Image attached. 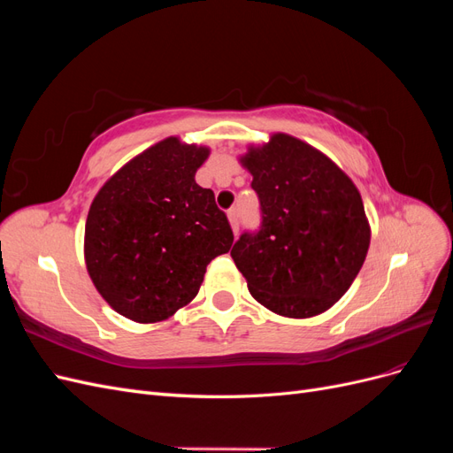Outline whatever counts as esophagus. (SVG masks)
Wrapping results in <instances>:
<instances>
[{"mask_svg": "<svg viewBox=\"0 0 453 453\" xmlns=\"http://www.w3.org/2000/svg\"><path fill=\"white\" fill-rule=\"evenodd\" d=\"M228 221H230L232 230H234V234H238V230H240V215H238L236 208L228 210Z\"/></svg>", "mask_w": 453, "mask_h": 453, "instance_id": "1", "label": "esophagus"}]
</instances>
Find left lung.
Returning a JSON list of instances; mask_svg holds the SVG:
<instances>
[{"instance_id":"1","label":"left lung","mask_w":453,"mask_h":453,"mask_svg":"<svg viewBox=\"0 0 453 453\" xmlns=\"http://www.w3.org/2000/svg\"><path fill=\"white\" fill-rule=\"evenodd\" d=\"M240 162L253 175L263 217L230 251L250 293L285 318L323 313L357 278L370 245L357 187L321 150L287 134Z\"/></svg>"}]
</instances>
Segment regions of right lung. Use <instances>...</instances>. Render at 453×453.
I'll return each instance as SVG.
<instances>
[{
  "label": "right lung",
  "mask_w": 453,
  "mask_h": 453,
  "mask_svg": "<svg viewBox=\"0 0 453 453\" xmlns=\"http://www.w3.org/2000/svg\"><path fill=\"white\" fill-rule=\"evenodd\" d=\"M208 147L166 138L125 164L92 200L85 260L105 303L138 323L168 319L198 295L234 234L195 173Z\"/></svg>",
  "instance_id": "1"
}]
</instances>
